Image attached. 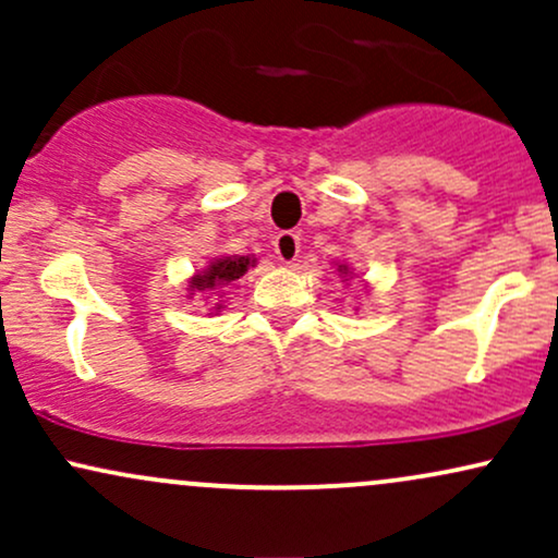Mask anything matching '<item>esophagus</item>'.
Listing matches in <instances>:
<instances>
[{"label": "esophagus", "mask_w": 558, "mask_h": 558, "mask_svg": "<svg viewBox=\"0 0 558 558\" xmlns=\"http://www.w3.org/2000/svg\"><path fill=\"white\" fill-rule=\"evenodd\" d=\"M299 252L301 239L293 230H283V233L275 235V254H278V259L283 262V265H293V262L299 259Z\"/></svg>", "instance_id": "obj_1"}]
</instances>
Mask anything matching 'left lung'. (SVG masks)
Returning a JSON list of instances; mask_svg holds the SVG:
<instances>
[{
  "label": "left lung",
  "mask_w": 558,
  "mask_h": 558,
  "mask_svg": "<svg viewBox=\"0 0 558 558\" xmlns=\"http://www.w3.org/2000/svg\"><path fill=\"white\" fill-rule=\"evenodd\" d=\"M338 272L345 275V272H349V267H345V265H338Z\"/></svg>",
  "instance_id": "obj_1"
}]
</instances>
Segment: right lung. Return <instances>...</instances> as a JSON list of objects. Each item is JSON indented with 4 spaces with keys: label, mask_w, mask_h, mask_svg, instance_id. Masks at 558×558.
Returning a JSON list of instances; mask_svg holds the SVG:
<instances>
[{
    "label": "right lung",
    "mask_w": 558,
    "mask_h": 558,
    "mask_svg": "<svg viewBox=\"0 0 558 558\" xmlns=\"http://www.w3.org/2000/svg\"><path fill=\"white\" fill-rule=\"evenodd\" d=\"M252 265L254 259L248 257H222L209 262L207 270L191 278V291H217V288H226L228 283H233V280H239ZM215 310H220V304H217Z\"/></svg>",
    "instance_id": "add662e5"
}]
</instances>
